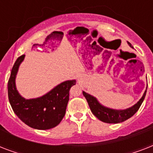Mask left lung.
<instances>
[{"label":"left lung","instance_id":"obj_1","mask_svg":"<svg viewBox=\"0 0 153 153\" xmlns=\"http://www.w3.org/2000/svg\"><path fill=\"white\" fill-rule=\"evenodd\" d=\"M128 44L130 48H133V47L132 46L130 43L128 42ZM146 92H147V87H146L145 93L140 100L138 101L135 105H133V106L125 109H111V108L105 106V105L101 104L95 97L91 95L90 94H87L85 91H82V94L88 102L89 106H90V109H91L92 114L97 118L103 121V122H105V123L117 124L121 123V122H123V121L128 120V118H130L131 117H133L137 112V110L142 104L143 101L145 99Z\"/></svg>","mask_w":153,"mask_h":153}]
</instances>
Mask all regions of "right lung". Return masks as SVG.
Returning a JSON list of instances; mask_svg holds the SVG:
<instances>
[{
  "label": "right lung",
  "instance_id": "1",
  "mask_svg": "<svg viewBox=\"0 0 153 153\" xmlns=\"http://www.w3.org/2000/svg\"><path fill=\"white\" fill-rule=\"evenodd\" d=\"M25 55L18 58L13 65L8 82V100L16 116L31 128L50 129L60 123L66 114L69 91L76 80H67L55 86L41 97L26 99L20 95L16 86V78Z\"/></svg>",
  "mask_w": 153,
  "mask_h": 153
}]
</instances>
